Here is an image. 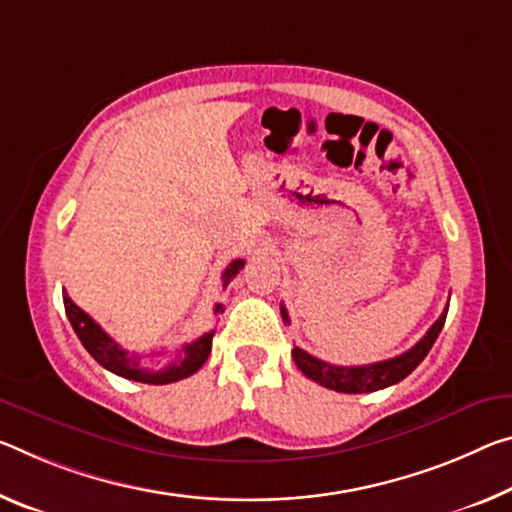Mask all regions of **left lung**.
Instances as JSON below:
<instances>
[{
    "instance_id": "obj_1",
    "label": "left lung",
    "mask_w": 512,
    "mask_h": 512,
    "mask_svg": "<svg viewBox=\"0 0 512 512\" xmlns=\"http://www.w3.org/2000/svg\"><path fill=\"white\" fill-rule=\"evenodd\" d=\"M282 312V321L289 323V314L285 307L280 305ZM446 307L440 314L424 337L401 355H396L392 360H383V362H373V364H362V367H335V364H328L314 355L305 353L303 348L294 346L291 351V358H294L296 367L305 373L307 378L314 380L328 389H335V392H344V394H369V392H378V389H385L389 385H396L399 380L405 376H410L415 371L421 360L426 358L428 351H431L437 335L442 332V326L446 321Z\"/></svg>"
}]
</instances>
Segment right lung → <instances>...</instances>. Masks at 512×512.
I'll list each match as a JSON object with an SVG mask.
<instances>
[{
	"mask_svg": "<svg viewBox=\"0 0 512 512\" xmlns=\"http://www.w3.org/2000/svg\"><path fill=\"white\" fill-rule=\"evenodd\" d=\"M243 264H246L243 259H234L232 264H227V269L223 271V287L230 285L234 275L243 269ZM63 305H66V314L70 319L72 330L77 332L79 342L84 344L86 351L93 355V360L100 362L102 367L109 369L111 373H116V376L136 380V383H148V385L177 383V380L193 376V373L207 362L209 353H212L214 330L198 337L196 342L184 344L182 358L175 360L173 364H168L166 369H143L139 355L125 351L118 342H113V339L100 326H97L91 316L72 303V298L66 294V291H63ZM221 312H223V305L216 303L214 314H221Z\"/></svg>",
	"mask_w": 512,
	"mask_h": 512,
	"instance_id": "right-lung-1",
	"label": "right lung"
}]
</instances>
